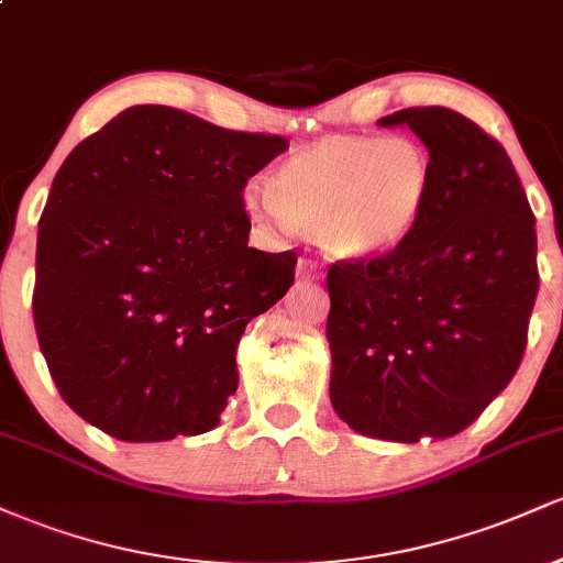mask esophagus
Segmentation results:
<instances>
[{
    "label": "esophagus",
    "instance_id": "obj_1",
    "mask_svg": "<svg viewBox=\"0 0 563 563\" xmlns=\"http://www.w3.org/2000/svg\"><path fill=\"white\" fill-rule=\"evenodd\" d=\"M296 275L301 277V280H320V264L312 262V260H299V267H296Z\"/></svg>",
    "mask_w": 563,
    "mask_h": 563
}]
</instances>
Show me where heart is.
Wrapping results in <instances>:
<instances>
[{"instance_id":"b5f03b06","label":"heart","mask_w":563,"mask_h":563,"mask_svg":"<svg viewBox=\"0 0 563 563\" xmlns=\"http://www.w3.org/2000/svg\"><path fill=\"white\" fill-rule=\"evenodd\" d=\"M434 196V164L410 137H328L277 166L245 209L273 228H314L328 254L371 262L399 249Z\"/></svg>"}]
</instances>
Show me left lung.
Returning <instances> with one entry per match:
<instances>
[{"label": "left lung", "instance_id": "obj_1", "mask_svg": "<svg viewBox=\"0 0 563 563\" xmlns=\"http://www.w3.org/2000/svg\"><path fill=\"white\" fill-rule=\"evenodd\" d=\"M429 147L434 196L412 235L328 269L331 402L386 442L461 434L519 371L538 299V232L508 153L463 113L405 108Z\"/></svg>", "mask_w": 563, "mask_h": 563}]
</instances>
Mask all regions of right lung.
Instances as JSON below:
<instances>
[{
  "instance_id": "1",
  "label": "right lung",
  "mask_w": 563,
  "mask_h": 563,
  "mask_svg": "<svg viewBox=\"0 0 563 563\" xmlns=\"http://www.w3.org/2000/svg\"><path fill=\"white\" fill-rule=\"evenodd\" d=\"M288 151L134 106L70 151L38 219L34 325L57 391L121 442L196 437L238 389L235 349L294 283L249 245L243 187Z\"/></svg>"
}]
</instances>
